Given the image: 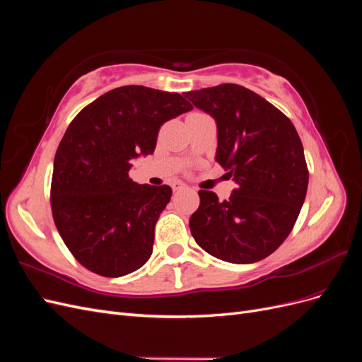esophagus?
Returning a JSON list of instances; mask_svg holds the SVG:
<instances>
[{"instance_id": "1", "label": "esophagus", "mask_w": 362, "mask_h": 362, "mask_svg": "<svg viewBox=\"0 0 362 362\" xmlns=\"http://www.w3.org/2000/svg\"><path fill=\"white\" fill-rule=\"evenodd\" d=\"M172 189H173L175 192H178V190L187 189V185H185V184H184V182H181V181H177V182H173V184H172Z\"/></svg>"}]
</instances>
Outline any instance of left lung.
Returning a JSON list of instances; mask_svg holds the SVG:
<instances>
[{
	"instance_id": "left-lung-1",
	"label": "left lung",
	"mask_w": 362,
	"mask_h": 362,
	"mask_svg": "<svg viewBox=\"0 0 362 362\" xmlns=\"http://www.w3.org/2000/svg\"><path fill=\"white\" fill-rule=\"evenodd\" d=\"M214 117L216 161L237 187L221 202L199 190L190 217L193 238L208 254L250 264L275 252L298 221L308 189L303 146L291 120L264 98L238 84L185 92Z\"/></svg>"
}]
</instances>
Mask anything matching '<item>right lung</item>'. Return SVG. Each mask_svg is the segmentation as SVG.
Segmentation results:
<instances>
[{
    "instance_id": "right-lung-1",
    "label": "right lung",
    "mask_w": 362,
    "mask_h": 362,
    "mask_svg": "<svg viewBox=\"0 0 362 362\" xmlns=\"http://www.w3.org/2000/svg\"><path fill=\"white\" fill-rule=\"evenodd\" d=\"M180 93L124 86L84 107L54 158L51 210L64 245L96 275L117 278L149 259L169 185L137 184L133 160L152 154L160 127L192 110Z\"/></svg>"
}]
</instances>
